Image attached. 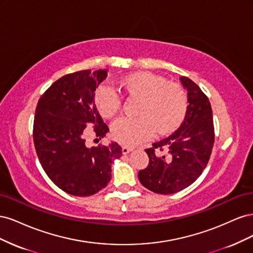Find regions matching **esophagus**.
Masks as SVG:
<instances>
[{
	"label": "esophagus",
	"mask_w": 253,
	"mask_h": 253,
	"mask_svg": "<svg viewBox=\"0 0 253 253\" xmlns=\"http://www.w3.org/2000/svg\"><path fill=\"white\" fill-rule=\"evenodd\" d=\"M133 149L132 148H129V147H126V145H124V147H122V154H128L129 152H131Z\"/></svg>",
	"instance_id": "esophagus-1"
}]
</instances>
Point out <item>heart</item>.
<instances>
[{
	"instance_id": "heart-1",
	"label": "heart",
	"mask_w": 253,
	"mask_h": 253,
	"mask_svg": "<svg viewBox=\"0 0 253 253\" xmlns=\"http://www.w3.org/2000/svg\"><path fill=\"white\" fill-rule=\"evenodd\" d=\"M120 87L128 97L139 98L137 118L122 117L112 125L113 138L125 145L138 144L158 134L170 133L177 127L188 110V98L183 88L169 83L152 73H135L120 81ZM98 112L111 118L121 108V99L108 85L99 86L94 96Z\"/></svg>"
}]
</instances>
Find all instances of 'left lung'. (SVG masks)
Masks as SVG:
<instances>
[{
  "label": "left lung",
  "mask_w": 253,
  "mask_h": 253,
  "mask_svg": "<svg viewBox=\"0 0 253 253\" xmlns=\"http://www.w3.org/2000/svg\"><path fill=\"white\" fill-rule=\"evenodd\" d=\"M188 91V110L179 128L145 152L149 165L138 173L142 186L158 194H173L193 183L208 164L214 143L212 109L196 83L180 77Z\"/></svg>",
  "instance_id": "8db88e82"
}]
</instances>
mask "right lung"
Wrapping results in <instances>:
<instances>
[{
  "instance_id": "1",
  "label": "right lung",
  "mask_w": 253,
  "mask_h": 253,
  "mask_svg": "<svg viewBox=\"0 0 253 253\" xmlns=\"http://www.w3.org/2000/svg\"><path fill=\"white\" fill-rule=\"evenodd\" d=\"M106 77V70L67 74L37 104L33 136L38 158L50 180L75 196L93 195L108 186L113 160L122 154L116 142L85 145L87 124L94 125L100 139L109 132L94 102L95 90Z\"/></svg>"
}]
</instances>
